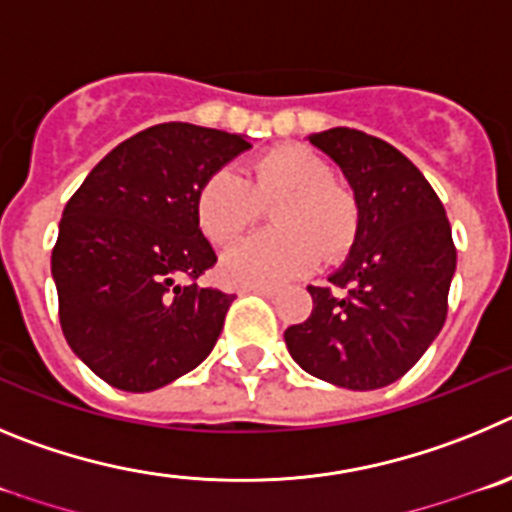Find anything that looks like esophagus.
Returning a JSON list of instances; mask_svg holds the SVG:
<instances>
[{
    "label": "esophagus",
    "mask_w": 512,
    "mask_h": 512,
    "mask_svg": "<svg viewBox=\"0 0 512 512\" xmlns=\"http://www.w3.org/2000/svg\"><path fill=\"white\" fill-rule=\"evenodd\" d=\"M247 290H250V293H260V296H267V298H273L275 293H278L275 288H265V285H257V288H247Z\"/></svg>",
    "instance_id": "1"
}]
</instances>
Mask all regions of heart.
I'll return each instance as SVG.
<instances>
[{
  "instance_id": "heart-1",
  "label": "heart",
  "mask_w": 512,
  "mask_h": 512,
  "mask_svg": "<svg viewBox=\"0 0 512 512\" xmlns=\"http://www.w3.org/2000/svg\"><path fill=\"white\" fill-rule=\"evenodd\" d=\"M329 163L311 150L280 145L257 155L247 181L229 168L214 170L196 193L199 227L216 245H229L273 206L275 232L257 234L229 250L222 275L232 285H280L319 265L342 260L354 245L359 209L352 193L331 181Z\"/></svg>"
}]
</instances>
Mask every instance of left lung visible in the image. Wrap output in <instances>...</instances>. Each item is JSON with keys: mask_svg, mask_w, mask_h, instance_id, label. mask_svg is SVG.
Wrapping results in <instances>:
<instances>
[{"mask_svg": "<svg viewBox=\"0 0 512 512\" xmlns=\"http://www.w3.org/2000/svg\"><path fill=\"white\" fill-rule=\"evenodd\" d=\"M354 191L359 229L329 285H308L313 311L285 329L308 375L349 390L385 388L416 365L446 321L457 247L444 204L421 170L380 137L349 127L308 137Z\"/></svg>", "mask_w": 512, "mask_h": 512, "instance_id": "1", "label": "left lung"}]
</instances>
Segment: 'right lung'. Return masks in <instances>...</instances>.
<instances>
[{
	"label": "right lung",
	"mask_w": 512,
	"mask_h": 512,
	"mask_svg": "<svg viewBox=\"0 0 512 512\" xmlns=\"http://www.w3.org/2000/svg\"><path fill=\"white\" fill-rule=\"evenodd\" d=\"M250 147L222 130L155 124L114 147L63 209L50 260L61 329L112 388L158 390L214 349L234 296L181 283L216 262L196 193Z\"/></svg>",
	"instance_id": "right-lung-1"
}]
</instances>
